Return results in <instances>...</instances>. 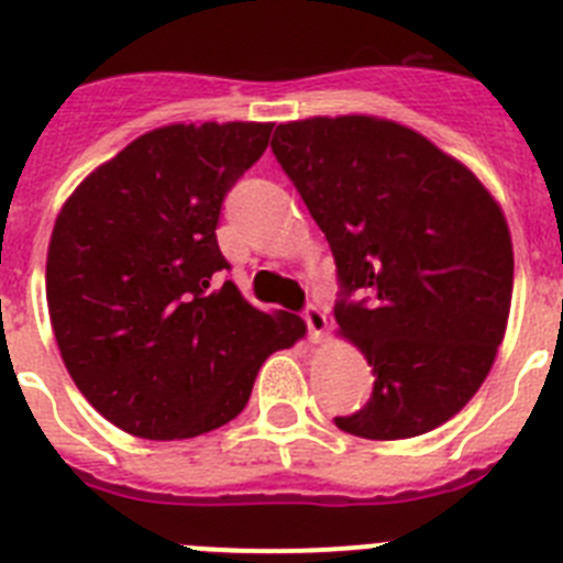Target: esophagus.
<instances>
[{"label":"esophagus","mask_w":563,"mask_h":563,"mask_svg":"<svg viewBox=\"0 0 563 563\" xmlns=\"http://www.w3.org/2000/svg\"><path fill=\"white\" fill-rule=\"evenodd\" d=\"M302 320H306V325H309L311 340H320L322 331H325V314H322V311L317 309L314 302H309V306L302 309Z\"/></svg>","instance_id":"esophagus-1"}]
</instances>
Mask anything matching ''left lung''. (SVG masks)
I'll return each instance as SVG.
<instances>
[{
    "instance_id": "8db88e82",
    "label": "left lung",
    "mask_w": 563,
    "mask_h": 563,
    "mask_svg": "<svg viewBox=\"0 0 563 563\" xmlns=\"http://www.w3.org/2000/svg\"><path fill=\"white\" fill-rule=\"evenodd\" d=\"M272 153L325 232L336 325L374 365L336 428L410 439L456 417L490 374L512 297L505 214L424 135L371 115L288 121Z\"/></svg>"
}]
</instances>
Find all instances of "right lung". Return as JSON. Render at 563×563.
<instances>
[{"instance_id": "add662e5", "label": "right lung", "mask_w": 563, "mask_h": 563, "mask_svg": "<svg viewBox=\"0 0 563 563\" xmlns=\"http://www.w3.org/2000/svg\"><path fill=\"white\" fill-rule=\"evenodd\" d=\"M272 124H169L141 135L67 198L47 249V309L87 402L141 439L232 422L268 354L306 322L243 300L218 246L223 198Z\"/></svg>"}]
</instances>
